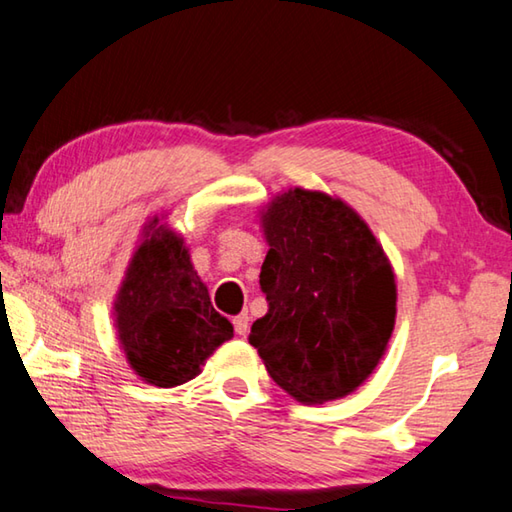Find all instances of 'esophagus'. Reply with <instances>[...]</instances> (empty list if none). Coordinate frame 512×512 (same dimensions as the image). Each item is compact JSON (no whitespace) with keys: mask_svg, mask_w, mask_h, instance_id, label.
<instances>
[{"mask_svg":"<svg viewBox=\"0 0 512 512\" xmlns=\"http://www.w3.org/2000/svg\"><path fill=\"white\" fill-rule=\"evenodd\" d=\"M233 328L240 337H245L249 333V315L247 312H240L238 317H233Z\"/></svg>","mask_w":512,"mask_h":512,"instance_id":"1","label":"esophagus"}]
</instances>
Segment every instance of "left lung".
Instances as JSON below:
<instances>
[{
    "label": "left lung",
    "mask_w": 512,
    "mask_h": 512,
    "mask_svg": "<svg viewBox=\"0 0 512 512\" xmlns=\"http://www.w3.org/2000/svg\"><path fill=\"white\" fill-rule=\"evenodd\" d=\"M267 315L249 344L306 405L344 398L382 360L396 324V276L373 231L328 193L292 188L261 215Z\"/></svg>",
    "instance_id": "left-lung-1"
}]
</instances>
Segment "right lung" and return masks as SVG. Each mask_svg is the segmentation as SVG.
Instances as JSON below:
<instances>
[{
    "label": "right lung",
    "mask_w": 512,
    "mask_h": 512,
    "mask_svg": "<svg viewBox=\"0 0 512 512\" xmlns=\"http://www.w3.org/2000/svg\"><path fill=\"white\" fill-rule=\"evenodd\" d=\"M119 342L134 373L155 387L193 380L233 326L215 312L184 238L152 218L114 303Z\"/></svg>",
    "instance_id": "obj_1"
}]
</instances>
